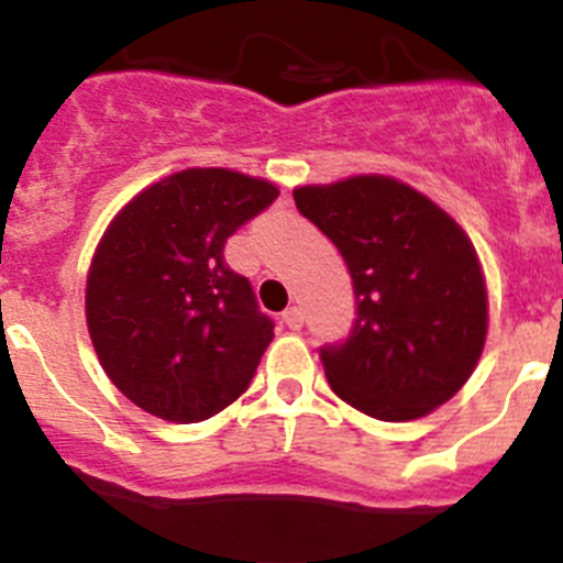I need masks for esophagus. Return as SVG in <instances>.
Listing matches in <instances>:
<instances>
[{
	"instance_id": "34e87169",
	"label": "esophagus",
	"mask_w": 563,
	"mask_h": 563,
	"mask_svg": "<svg viewBox=\"0 0 563 563\" xmlns=\"http://www.w3.org/2000/svg\"><path fill=\"white\" fill-rule=\"evenodd\" d=\"M282 321L287 323V327L290 329H301L303 327V312L298 307H290V309H285V316H282Z\"/></svg>"
}]
</instances>
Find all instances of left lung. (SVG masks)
<instances>
[{
  "instance_id": "obj_1",
  "label": "left lung",
  "mask_w": 563,
  "mask_h": 563,
  "mask_svg": "<svg viewBox=\"0 0 563 563\" xmlns=\"http://www.w3.org/2000/svg\"><path fill=\"white\" fill-rule=\"evenodd\" d=\"M292 198L354 282L352 334L321 349L334 394L379 421L421 419L450 401L488 332L486 278L466 231L388 175L298 187Z\"/></svg>"
}]
</instances>
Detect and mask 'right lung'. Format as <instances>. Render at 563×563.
Wrapping results in <instances>:
<instances>
[{
    "label": "right lung",
    "instance_id": "obj_1",
    "mask_svg": "<svg viewBox=\"0 0 563 563\" xmlns=\"http://www.w3.org/2000/svg\"><path fill=\"white\" fill-rule=\"evenodd\" d=\"M276 198L271 180L192 167L111 220L86 278V323L102 371L133 405L195 424L245 394L273 321L223 247Z\"/></svg>",
    "mask_w": 563,
    "mask_h": 563
}]
</instances>
